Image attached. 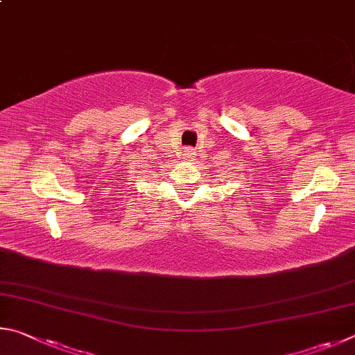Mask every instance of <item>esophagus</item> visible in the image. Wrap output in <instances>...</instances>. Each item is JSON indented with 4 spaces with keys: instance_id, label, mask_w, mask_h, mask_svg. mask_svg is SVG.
Masks as SVG:
<instances>
[{
    "instance_id": "1",
    "label": "esophagus",
    "mask_w": 355,
    "mask_h": 355,
    "mask_svg": "<svg viewBox=\"0 0 355 355\" xmlns=\"http://www.w3.org/2000/svg\"><path fill=\"white\" fill-rule=\"evenodd\" d=\"M184 155H185V157H187V159H191V157H193V155H195V151H193V149H191V148H189V149H185V151H184Z\"/></svg>"
}]
</instances>
